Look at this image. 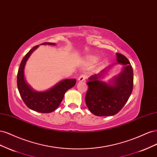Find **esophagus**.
I'll return each mask as SVG.
<instances>
[{
  "mask_svg": "<svg viewBox=\"0 0 157 157\" xmlns=\"http://www.w3.org/2000/svg\"><path fill=\"white\" fill-rule=\"evenodd\" d=\"M86 75H81L78 77V80L79 82H82V81H84V80H86Z\"/></svg>",
  "mask_w": 157,
  "mask_h": 157,
  "instance_id": "1",
  "label": "esophagus"
}]
</instances>
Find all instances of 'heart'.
<instances>
[{
  "label": "heart",
  "instance_id": "obj_1",
  "mask_svg": "<svg viewBox=\"0 0 157 157\" xmlns=\"http://www.w3.org/2000/svg\"><path fill=\"white\" fill-rule=\"evenodd\" d=\"M97 57L96 56H90L88 58V61L90 63H94L97 60Z\"/></svg>",
  "mask_w": 157,
  "mask_h": 157
}]
</instances>
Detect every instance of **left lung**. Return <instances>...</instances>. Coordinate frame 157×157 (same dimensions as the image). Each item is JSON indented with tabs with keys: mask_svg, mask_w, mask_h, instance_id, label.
Here are the masks:
<instances>
[{
	"mask_svg": "<svg viewBox=\"0 0 157 157\" xmlns=\"http://www.w3.org/2000/svg\"><path fill=\"white\" fill-rule=\"evenodd\" d=\"M115 64L124 66L121 72L108 83L102 82L108 71L115 64L107 66L98 74L88 78V89L85 97L86 105L94 115L107 117L116 115L129 99L133 89L134 73L130 61L124 56L117 53Z\"/></svg>",
	"mask_w": 157,
	"mask_h": 157,
	"instance_id": "1",
	"label": "left lung"
}]
</instances>
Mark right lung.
Returning <instances> with one entry per match:
<instances>
[{"label":"right lung","mask_w":157,"mask_h":157,"mask_svg":"<svg viewBox=\"0 0 157 157\" xmlns=\"http://www.w3.org/2000/svg\"><path fill=\"white\" fill-rule=\"evenodd\" d=\"M40 45H56V44L44 42ZM39 46V45H37L33 47L23 58L18 69L17 85L23 101L28 107L39 113H49L59 107L65 92L75 86L77 80L75 78L62 80L45 91H36L32 88L25 80L24 69L27 59Z\"/></svg>","instance_id":"obj_1"}]
</instances>
